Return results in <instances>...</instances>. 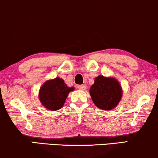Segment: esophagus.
<instances>
[{
  "label": "esophagus",
  "instance_id": "obj_1",
  "mask_svg": "<svg viewBox=\"0 0 158 158\" xmlns=\"http://www.w3.org/2000/svg\"><path fill=\"white\" fill-rule=\"evenodd\" d=\"M77 88H78L79 90H84L85 89V86L84 85H77Z\"/></svg>",
  "mask_w": 158,
  "mask_h": 158
}]
</instances>
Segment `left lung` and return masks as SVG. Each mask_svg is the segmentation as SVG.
<instances>
[{"instance_id":"left-lung-1","label":"left lung","mask_w":158,"mask_h":158,"mask_svg":"<svg viewBox=\"0 0 158 158\" xmlns=\"http://www.w3.org/2000/svg\"><path fill=\"white\" fill-rule=\"evenodd\" d=\"M90 95L97 107L103 110H111L120 101L122 90L116 79L99 75L95 78L94 84L90 87Z\"/></svg>"}]
</instances>
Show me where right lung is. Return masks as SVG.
<instances>
[{"mask_svg":"<svg viewBox=\"0 0 158 158\" xmlns=\"http://www.w3.org/2000/svg\"><path fill=\"white\" fill-rule=\"evenodd\" d=\"M74 88H69L64 80L56 77L43 84L40 90V100L44 107L51 111H57L64 105L69 93Z\"/></svg>","mask_w":158,"mask_h":158,"instance_id":"right-lung-1","label":"right lung"}]
</instances>
